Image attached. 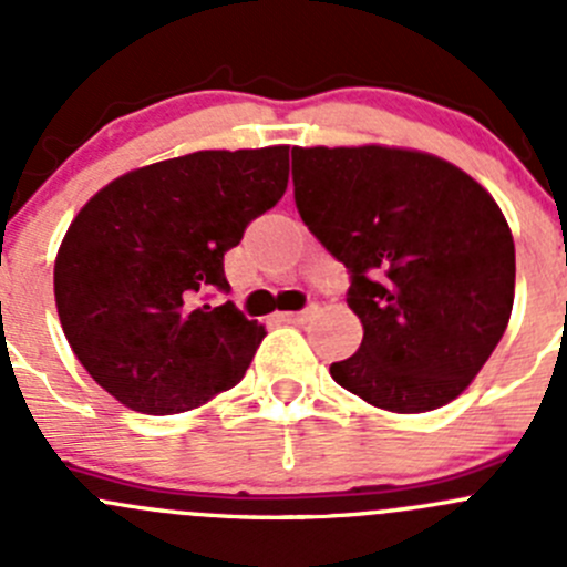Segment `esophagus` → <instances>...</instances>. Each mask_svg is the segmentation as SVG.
<instances>
[{"instance_id":"1","label":"esophagus","mask_w":567,"mask_h":567,"mask_svg":"<svg viewBox=\"0 0 567 567\" xmlns=\"http://www.w3.org/2000/svg\"><path fill=\"white\" fill-rule=\"evenodd\" d=\"M312 316H316V307L301 312H279V320H285V323H305V320H310Z\"/></svg>"}]
</instances>
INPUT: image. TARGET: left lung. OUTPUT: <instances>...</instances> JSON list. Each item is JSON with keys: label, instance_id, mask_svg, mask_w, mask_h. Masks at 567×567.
<instances>
[{"label": "left lung", "instance_id": "1", "mask_svg": "<svg viewBox=\"0 0 567 567\" xmlns=\"http://www.w3.org/2000/svg\"><path fill=\"white\" fill-rule=\"evenodd\" d=\"M293 186L364 326L331 379L394 414L458 398L513 312L516 247L496 199L455 164L390 145L293 147Z\"/></svg>", "mask_w": 567, "mask_h": 567}]
</instances>
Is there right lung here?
Wrapping results in <instances>:
<instances>
[{"label":"right lung","mask_w":567,"mask_h":567,"mask_svg":"<svg viewBox=\"0 0 567 567\" xmlns=\"http://www.w3.org/2000/svg\"><path fill=\"white\" fill-rule=\"evenodd\" d=\"M288 145L197 151L114 177L84 203L54 260L62 331L93 381L131 411L181 414L233 390L266 326L233 301L225 251L288 188Z\"/></svg>","instance_id":"right-lung-1"}]
</instances>
